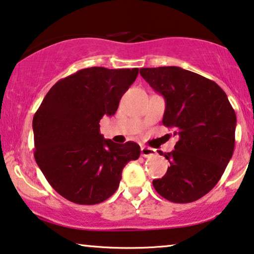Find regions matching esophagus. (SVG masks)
I'll list each match as a JSON object with an SVG mask.
<instances>
[{
    "mask_svg": "<svg viewBox=\"0 0 254 254\" xmlns=\"http://www.w3.org/2000/svg\"><path fill=\"white\" fill-rule=\"evenodd\" d=\"M141 155H143L144 158H148V157H153L155 155V150L154 148H151V147H147V146H143L141 147Z\"/></svg>",
    "mask_w": 254,
    "mask_h": 254,
    "instance_id": "34e87169",
    "label": "esophagus"
}]
</instances>
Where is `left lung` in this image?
I'll use <instances>...</instances> for the list:
<instances>
[{
	"mask_svg": "<svg viewBox=\"0 0 254 254\" xmlns=\"http://www.w3.org/2000/svg\"><path fill=\"white\" fill-rule=\"evenodd\" d=\"M139 72L165 97L162 124L179 137L174 150L164 154L171 166L164 177L153 180V187L174 203L194 202L215 187L232 157L235 110L224 90L200 74L177 66Z\"/></svg>",
	"mask_w": 254,
	"mask_h": 254,
	"instance_id": "left-lung-1",
	"label": "left lung"
}]
</instances>
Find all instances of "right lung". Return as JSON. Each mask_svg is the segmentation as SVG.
<instances>
[{
    "instance_id": "obj_1",
    "label": "right lung",
    "mask_w": 254,
    "mask_h": 254,
    "mask_svg": "<svg viewBox=\"0 0 254 254\" xmlns=\"http://www.w3.org/2000/svg\"><path fill=\"white\" fill-rule=\"evenodd\" d=\"M138 68L89 67L59 80L32 121L35 159L52 188L76 204H97L117 190L122 171L140 155L134 141L116 144L100 133Z\"/></svg>"
}]
</instances>
